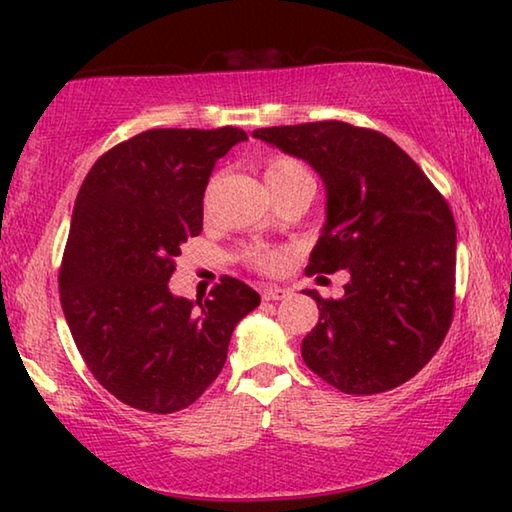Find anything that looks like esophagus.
<instances>
[{"mask_svg": "<svg viewBox=\"0 0 512 512\" xmlns=\"http://www.w3.org/2000/svg\"><path fill=\"white\" fill-rule=\"evenodd\" d=\"M262 298L264 300H287V298H291V291L282 289V287H266L262 291Z\"/></svg>", "mask_w": 512, "mask_h": 512, "instance_id": "1", "label": "esophagus"}]
</instances>
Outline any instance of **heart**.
<instances>
[{"label":"heart","instance_id":"b5f03b06","mask_svg":"<svg viewBox=\"0 0 512 512\" xmlns=\"http://www.w3.org/2000/svg\"><path fill=\"white\" fill-rule=\"evenodd\" d=\"M305 171L298 162H293L289 158H271L266 164V183H273V180H282L289 178L293 173ZM250 266H255L257 271L264 273H277L284 266V255L282 250H273V248H257L248 255Z\"/></svg>","mask_w":512,"mask_h":512}]
</instances>
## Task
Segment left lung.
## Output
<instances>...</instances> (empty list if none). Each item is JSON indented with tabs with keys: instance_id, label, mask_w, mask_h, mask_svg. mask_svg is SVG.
<instances>
[{
	"instance_id": "1",
	"label": "left lung",
	"mask_w": 512,
	"mask_h": 512,
	"mask_svg": "<svg viewBox=\"0 0 512 512\" xmlns=\"http://www.w3.org/2000/svg\"><path fill=\"white\" fill-rule=\"evenodd\" d=\"M325 185V225L307 275L348 271L339 300L302 291L318 325L302 359L327 384L375 395L427 366L454 316L456 223L447 201L391 137L345 121L257 128Z\"/></svg>"
}]
</instances>
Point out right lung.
<instances>
[{
	"mask_svg": "<svg viewBox=\"0 0 512 512\" xmlns=\"http://www.w3.org/2000/svg\"><path fill=\"white\" fill-rule=\"evenodd\" d=\"M241 128H153L94 162L74 203L60 305L94 379L133 409H187L219 377L259 293L221 277L212 298L173 296L180 246L203 230V194Z\"/></svg>",
	"mask_w": 512,
	"mask_h": 512,
	"instance_id": "1",
	"label": "right lung"
}]
</instances>
